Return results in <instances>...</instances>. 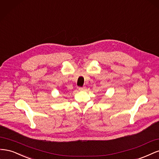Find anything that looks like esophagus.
<instances>
[{"label": "esophagus", "instance_id": "1", "mask_svg": "<svg viewBox=\"0 0 159 159\" xmlns=\"http://www.w3.org/2000/svg\"><path fill=\"white\" fill-rule=\"evenodd\" d=\"M85 89H86V88H85V87H82V88L80 87V88H79V90H80V91H85Z\"/></svg>", "mask_w": 159, "mask_h": 159}]
</instances>
